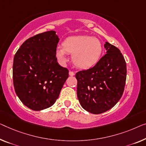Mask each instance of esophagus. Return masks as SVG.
I'll return each instance as SVG.
<instances>
[{
    "instance_id": "34e87169",
    "label": "esophagus",
    "mask_w": 146,
    "mask_h": 146,
    "mask_svg": "<svg viewBox=\"0 0 146 146\" xmlns=\"http://www.w3.org/2000/svg\"><path fill=\"white\" fill-rule=\"evenodd\" d=\"M69 75H70V76H74V75H75V73L73 72V71H71L69 72Z\"/></svg>"
}]
</instances>
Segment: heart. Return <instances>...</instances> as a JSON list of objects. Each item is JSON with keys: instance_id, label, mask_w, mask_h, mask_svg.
<instances>
[{"instance_id": "obj_1", "label": "heart", "mask_w": 146, "mask_h": 146, "mask_svg": "<svg viewBox=\"0 0 146 146\" xmlns=\"http://www.w3.org/2000/svg\"><path fill=\"white\" fill-rule=\"evenodd\" d=\"M56 56L58 62L64 65L68 60L67 54H72L75 66L79 69H88L97 64L102 52V44L97 38L79 35L67 38L63 46H58Z\"/></svg>"}]
</instances>
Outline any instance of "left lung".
Segmentation results:
<instances>
[{"label":"left lung","mask_w":146,"mask_h":146,"mask_svg":"<svg viewBox=\"0 0 146 146\" xmlns=\"http://www.w3.org/2000/svg\"><path fill=\"white\" fill-rule=\"evenodd\" d=\"M106 54L95 66L75 75L80 106L93 114L106 112L121 99L127 78V66L121 51L106 42Z\"/></svg>","instance_id":"1"}]
</instances>
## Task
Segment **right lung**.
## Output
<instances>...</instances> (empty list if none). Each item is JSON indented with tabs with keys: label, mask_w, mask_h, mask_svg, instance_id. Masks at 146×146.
Segmentation results:
<instances>
[{
	"label": "right lung",
	"mask_w": 146,
	"mask_h": 146,
	"mask_svg": "<svg viewBox=\"0 0 146 146\" xmlns=\"http://www.w3.org/2000/svg\"><path fill=\"white\" fill-rule=\"evenodd\" d=\"M56 33L49 31L28 38L14 56L15 92L32 110L51 107L69 77L68 69L57 62L55 51L60 39Z\"/></svg>",
	"instance_id": "right-lung-1"
}]
</instances>
